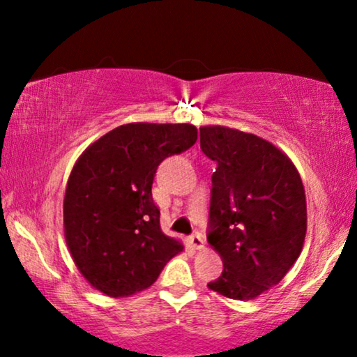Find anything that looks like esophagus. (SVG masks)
Wrapping results in <instances>:
<instances>
[{"label":"esophagus","mask_w":357,"mask_h":357,"mask_svg":"<svg viewBox=\"0 0 357 357\" xmlns=\"http://www.w3.org/2000/svg\"><path fill=\"white\" fill-rule=\"evenodd\" d=\"M190 245H192L195 250H202V248L204 247V241H203V236L199 232H195L193 236H190L188 238Z\"/></svg>","instance_id":"esophagus-1"}]
</instances>
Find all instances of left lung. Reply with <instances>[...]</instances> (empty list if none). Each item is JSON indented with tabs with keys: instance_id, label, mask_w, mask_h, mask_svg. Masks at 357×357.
<instances>
[{
	"instance_id": "8db88e82",
	"label": "left lung",
	"mask_w": 357,
	"mask_h": 357,
	"mask_svg": "<svg viewBox=\"0 0 357 357\" xmlns=\"http://www.w3.org/2000/svg\"><path fill=\"white\" fill-rule=\"evenodd\" d=\"M199 146L218 164L208 242L224 265L208 287L234 301L255 299L286 276L304 247L301 175L282 151L257 135L208 125L199 128Z\"/></svg>"
}]
</instances>
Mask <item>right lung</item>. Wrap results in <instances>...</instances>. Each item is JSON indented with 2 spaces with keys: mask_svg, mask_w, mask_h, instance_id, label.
I'll use <instances>...</instances> for the list:
<instances>
[{
  "mask_svg": "<svg viewBox=\"0 0 357 357\" xmlns=\"http://www.w3.org/2000/svg\"><path fill=\"white\" fill-rule=\"evenodd\" d=\"M197 139L190 123H128L76 160L63 202L65 238L77 270L97 291L128 297L148 289L183 250L160 231L151 188L159 164Z\"/></svg>",
  "mask_w": 357,
  "mask_h": 357,
  "instance_id": "add662e5",
  "label": "right lung"
}]
</instances>
